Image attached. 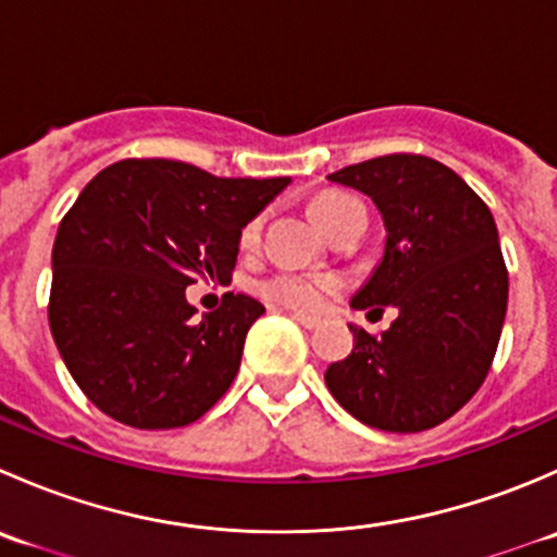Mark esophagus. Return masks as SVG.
Masks as SVG:
<instances>
[{
  "label": "esophagus",
  "mask_w": 557,
  "mask_h": 557,
  "mask_svg": "<svg viewBox=\"0 0 557 557\" xmlns=\"http://www.w3.org/2000/svg\"><path fill=\"white\" fill-rule=\"evenodd\" d=\"M290 318H294L296 320V323H299V325H305V329H318V325H320V320L318 318H307V314H301V312H294V314H290Z\"/></svg>",
  "instance_id": "obj_1"
}]
</instances>
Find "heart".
Segmentation results:
<instances>
[{
  "instance_id": "1",
  "label": "heart",
  "mask_w": 557,
  "mask_h": 557,
  "mask_svg": "<svg viewBox=\"0 0 557 557\" xmlns=\"http://www.w3.org/2000/svg\"><path fill=\"white\" fill-rule=\"evenodd\" d=\"M356 201L347 194H320L310 201V215L320 228L336 215L345 205ZM258 239V221L247 223L243 232V245H252ZM339 283L331 277H301V274H274V277L258 283V294L269 305L285 307L294 312H320L329 301L331 294H336Z\"/></svg>"
}]
</instances>
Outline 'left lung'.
Here are the masks:
<instances>
[{"label":"left lung","mask_w":557,"mask_h":557,"mask_svg":"<svg viewBox=\"0 0 557 557\" xmlns=\"http://www.w3.org/2000/svg\"><path fill=\"white\" fill-rule=\"evenodd\" d=\"M377 205L383 261L352 296L356 310L398 318L383 336L352 331V352L325 369L331 396L356 420L418 434L453 418L491 372L509 274L485 201L450 166L393 153L329 174Z\"/></svg>","instance_id":"left-lung-1"}]
</instances>
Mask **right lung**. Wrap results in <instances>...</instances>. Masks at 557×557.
<instances>
[{"label": "right lung", "instance_id": "1", "mask_svg": "<svg viewBox=\"0 0 557 557\" xmlns=\"http://www.w3.org/2000/svg\"><path fill=\"white\" fill-rule=\"evenodd\" d=\"M288 183L126 159L81 190L55 234L48 320L88 401L143 431L212 409L263 305L226 294L196 318L185 288L199 277L232 283L243 228Z\"/></svg>", "mask_w": 557, "mask_h": 557}]
</instances>
